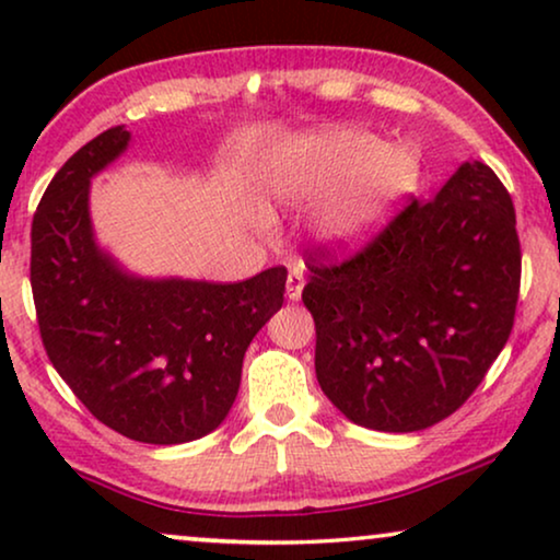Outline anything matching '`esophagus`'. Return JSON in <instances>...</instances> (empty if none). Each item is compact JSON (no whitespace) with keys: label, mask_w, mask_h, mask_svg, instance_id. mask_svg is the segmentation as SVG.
Returning a JSON list of instances; mask_svg holds the SVG:
<instances>
[{"label":"esophagus","mask_w":560,"mask_h":560,"mask_svg":"<svg viewBox=\"0 0 560 560\" xmlns=\"http://www.w3.org/2000/svg\"><path fill=\"white\" fill-rule=\"evenodd\" d=\"M303 285H305L303 267H301V265H295L293 270H290V275H288V282H285V295H288V301H301Z\"/></svg>","instance_id":"34e87169"}]
</instances>
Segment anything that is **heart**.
I'll return each instance as SVG.
<instances>
[{
    "label": "heart",
    "mask_w": 560,
    "mask_h": 560,
    "mask_svg": "<svg viewBox=\"0 0 560 560\" xmlns=\"http://www.w3.org/2000/svg\"><path fill=\"white\" fill-rule=\"evenodd\" d=\"M420 167L410 144H385L362 129L331 127L280 142L265 160L262 188L285 209H303L336 188L318 217V234L349 249L385 226L418 188Z\"/></svg>",
    "instance_id": "heart-1"
}]
</instances>
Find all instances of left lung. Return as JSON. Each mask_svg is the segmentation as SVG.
<instances>
[{"mask_svg":"<svg viewBox=\"0 0 560 560\" xmlns=\"http://www.w3.org/2000/svg\"><path fill=\"white\" fill-rule=\"evenodd\" d=\"M520 240L494 171L464 163L341 265L308 259L316 377L351 423L423 431L479 387L515 324Z\"/></svg>","mask_w":560,"mask_h":560,"instance_id":"8db88e82","label":"left lung"}]
</instances>
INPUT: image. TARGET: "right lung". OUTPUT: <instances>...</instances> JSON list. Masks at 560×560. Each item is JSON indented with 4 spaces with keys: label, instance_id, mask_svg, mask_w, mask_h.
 Listing matches in <instances>:
<instances>
[{
    "label": "right lung",
    "instance_id": "right-lung-1",
    "mask_svg": "<svg viewBox=\"0 0 560 560\" xmlns=\"http://www.w3.org/2000/svg\"><path fill=\"white\" fill-rule=\"evenodd\" d=\"M129 144L112 127L56 173L33 219V285L43 347L91 416L155 446L217 431L240 393L242 362L282 308L288 270L242 282L137 278L96 244L91 178Z\"/></svg>",
    "mask_w": 560,
    "mask_h": 560
}]
</instances>
